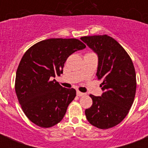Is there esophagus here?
Instances as JSON below:
<instances>
[{
    "mask_svg": "<svg viewBox=\"0 0 148 148\" xmlns=\"http://www.w3.org/2000/svg\"><path fill=\"white\" fill-rule=\"evenodd\" d=\"M77 96H79V97H82V96H84V95H85V94L77 90Z\"/></svg>",
    "mask_w": 148,
    "mask_h": 148,
    "instance_id": "esophagus-1",
    "label": "esophagus"
}]
</instances>
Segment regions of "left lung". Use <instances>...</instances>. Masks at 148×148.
Returning a JSON list of instances; mask_svg holds the SVG:
<instances>
[{
    "label": "left lung",
    "instance_id": "1",
    "mask_svg": "<svg viewBox=\"0 0 148 148\" xmlns=\"http://www.w3.org/2000/svg\"><path fill=\"white\" fill-rule=\"evenodd\" d=\"M98 56L97 77L103 91L101 97L90 95L93 104L85 110L90 124L100 129L116 126L124 119L133 104L137 81L135 69L124 47L110 36L81 38Z\"/></svg>",
    "mask_w": 148,
    "mask_h": 148
}]
</instances>
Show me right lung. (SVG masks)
<instances>
[{
	"mask_svg": "<svg viewBox=\"0 0 148 148\" xmlns=\"http://www.w3.org/2000/svg\"><path fill=\"white\" fill-rule=\"evenodd\" d=\"M85 47L75 38H51L24 53L16 72L15 91L22 110L34 124L47 128L63 119L76 90L63 88L51 78L63 74L71 54Z\"/></svg>",
	"mask_w": 148,
	"mask_h": 148,
	"instance_id": "obj_1",
	"label": "right lung"
}]
</instances>
